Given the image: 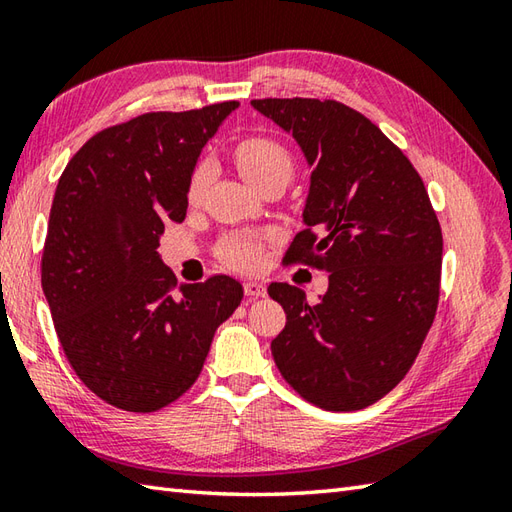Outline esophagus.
Listing matches in <instances>:
<instances>
[{
	"mask_svg": "<svg viewBox=\"0 0 512 512\" xmlns=\"http://www.w3.org/2000/svg\"><path fill=\"white\" fill-rule=\"evenodd\" d=\"M244 292H246V297H253V299L266 297V284L264 281H246Z\"/></svg>",
	"mask_w": 512,
	"mask_h": 512,
	"instance_id": "obj_1",
	"label": "esophagus"
}]
</instances>
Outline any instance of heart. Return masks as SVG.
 Returning a JSON list of instances; mask_svg holds the SVG:
<instances>
[{"label":"heart","instance_id":"heart-1","mask_svg":"<svg viewBox=\"0 0 512 512\" xmlns=\"http://www.w3.org/2000/svg\"><path fill=\"white\" fill-rule=\"evenodd\" d=\"M233 160L239 173L257 189H262L268 182L286 184L295 171V158H292L290 149L270 136H246L237 140L233 147ZM211 173L213 169L209 160H200L195 165L187 189L191 202L202 198V193L209 187ZM259 248H262V242L255 235L235 233L222 242L220 259L235 268H253L259 259Z\"/></svg>","mask_w":512,"mask_h":512}]
</instances>
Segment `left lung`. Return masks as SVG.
<instances>
[{
    "label": "left lung",
    "mask_w": 512,
    "mask_h": 512,
    "mask_svg": "<svg viewBox=\"0 0 512 512\" xmlns=\"http://www.w3.org/2000/svg\"><path fill=\"white\" fill-rule=\"evenodd\" d=\"M253 107L295 136L312 167L288 262L330 277L319 303L297 286H268L286 312L270 343L277 369L325 411L365 409L407 376L436 319L438 215L416 167L361 112L299 96Z\"/></svg>",
    "instance_id": "8db88e82"
}]
</instances>
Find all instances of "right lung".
<instances>
[{"label":"right lung","instance_id":"right-lung-1","mask_svg":"<svg viewBox=\"0 0 512 512\" xmlns=\"http://www.w3.org/2000/svg\"><path fill=\"white\" fill-rule=\"evenodd\" d=\"M237 101L149 112L94 134L54 191L41 286L72 369L107 405L151 413L198 380L215 330L242 303L239 281L187 284L158 255L187 215L195 162Z\"/></svg>","mask_w":512,"mask_h":512}]
</instances>
